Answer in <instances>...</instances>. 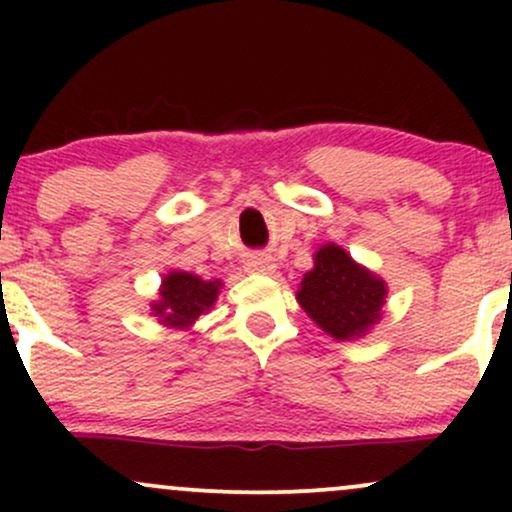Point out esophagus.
<instances>
[{"instance_id":"esophagus-1","label":"esophagus","mask_w":512,"mask_h":512,"mask_svg":"<svg viewBox=\"0 0 512 512\" xmlns=\"http://www.w3.org/2000/svg\"><path fill=\"white\" fill-rule=\"evenodd\" d=\"M274 269V262L269 260V257L264 255H257V257H250L248 260V272H255V274H269Z\"/></svg>"}]
</instances>
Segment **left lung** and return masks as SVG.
<instances>
[{"label": "left lung", "mask_w": 512, "mask_h": 512, "mask_svg": "<svg viewBox=\"0 0 512 512\" xmlns=\"http://www.w3.org/2000/svg\"><path fill=\"white\" fill-rule=\"evenodd\" d=\"M385 293L383 281L358 267L342 248L325 245L303 276L298 303L334 339H354L378 322Z\"/></svg>", "instance_id": "obj_1"}]
</instances>
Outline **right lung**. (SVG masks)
<instances>
[{"instance_id":"1","label":"right lung","mask_w":512,"mask_h":512,"mask_svg":"<svg viewBox=\"0 0 512 512\" xmlns=\"http://www.w3.org/2000/svg\"><path fill=\"white\" fill-rule=\"evenodd\" d=\"M219 286V281H204L195 274L173 272L163 279L161 301L154 303L151 310L166 327H187L214 305Z\"/></svg>"}]
</instances>
